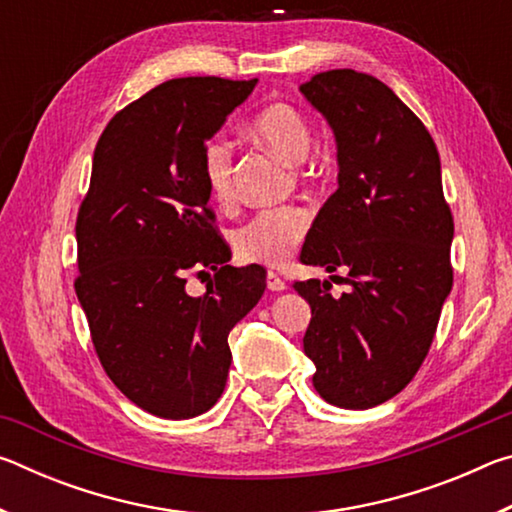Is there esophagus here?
<instances>
[{
	"label": "esophagus",
	"mask_w": 512,
	"mask_h": 512,
	"mask_svg": "<svg viewBox=\"0 0 512 512\" xmlns=\"http://www.w3.org/2000/svg\"><path fill=\"white\" fill-rule=\"evenodd\" d=\"M266 287L271 291H284V289H287V280H284L280 273L268 271L266 273Z\"/></svg>",
	"instance_id": "obj_1"
}]
</instances>
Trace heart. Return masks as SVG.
<instances>
[{
  "label": "heart",
  "mask_w": 512,
  "mask_h": 512,
  "mask_svg": "<svg viewBox=\"0 0 512 512\" xmlns=\"http://www.w3.org/2000/svg\"><path fill=\"white\" fill-rule=\"evenodd\" d=\"M250 135L289 162L305 158L311 144V126L305 112L284 101L266 103L248 124ZM201 171L210 196L228 205L235 198V153L230 142L214 137L203 146ZM311 214L302 205L268 207L241 225L232 235L241 262L280 266L296 253L307 237Z\"/></svg>",
  "instance_id": "heart-1"
}]
</instances>
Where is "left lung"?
I'll use <instances>...</instances> for the list:
<instances>
[{
    "label": "left lung",
    "mask_w": 512,
    "mask_h": 512,
    "mask_svg": "<svg viewBox=\"0 0 512 512\" xmlns=\"http://www.w3.org/2000/svg\"><path fill=\"white\" fill-rule=\"evenodd\" d=\"M300 92L339 144V189L311 225L300 262L350 284L334 298L320 280L293 287L309 302L305 354L314 388L341 409L391 400L415 377L454 284V216L436 142L379 79L354 69L311 76Z\"/></svg>",
    "instance_id": "left-lung-1"
}]
</instances>
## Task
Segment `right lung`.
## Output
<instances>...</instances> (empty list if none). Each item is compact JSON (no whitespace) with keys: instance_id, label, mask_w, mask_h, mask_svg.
Instances as JSON below:
<instances>
[{"instance_id":"add662e5","label":"right lung","mask_w":512,"mask_h":512,"mask_svg":"<svg viewBox=\"0 0 512 512\" xmlns=\"http://www.w3.org/2000/svg\"><path fill=\"white\" fill-rule=\"evenodd\" d=\"M257 79L185 76L108 121L76 216V296L94 352L128 400L158 418L212 409L228 379V334L266 289L262 266L235 268L214 228L201 153ZM215 271L203 297L186 275Z\"/></svg>"}]
</instances>
